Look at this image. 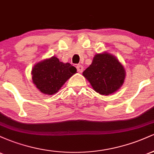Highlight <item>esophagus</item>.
I'll use <instances>...</instances> for the list:
<instances>
[{
    "label": "esophagus",
    "instance_id": "34e87169",
    "mask_svg": "<svg viewBox=\"0 0 154 154\" xmlns=\"http://www.w3.org/2000/svg\"><path fill=\"white\" fill-rule=\"evenodd\" d=\"M77 72H82L83 69H84V67H83L82 65L78 64L77 66Z\"/></svg>",
    "mask_w": 154,
    "mask_h": 154
}]
</instances>
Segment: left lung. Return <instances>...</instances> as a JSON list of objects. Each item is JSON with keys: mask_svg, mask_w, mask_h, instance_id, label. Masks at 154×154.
<instances>
[{"mask_svg": "<svg viewBox=\"0 0 154 154\" xmlns=\"http://www.w3.org/2000/svg\"><path fill=\"white\" fill-rule=\"evenodd\" d=\"M95 92L109 95L122 85L125 71L114 56L104 53L95 55L93 62L82 73Z\"/></svg>", "mask_w": 154, "mask_h": 154, "instance_id": "8db88e82", "label": "left lung"}]
</instances>
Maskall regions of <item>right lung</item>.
Returning a JSON list of instances; mask_svg holds the SVG:
<instances>
[{
    "mask_svg": "<svg viewBox=\"0 0 154 154\" xmlns=\"http://www.w3.org/2000/svg\"><path fill=\"white\" fill-rule=\"evenodd\" d=\"M77 72L69 63H63L56 57L37 63L32 71L33 83L43 93L53 95L59 91L68 79Z\"/></svg>",
    "mask_w": 154,
    "mask_h": 154,
    "instance_id": "add662e5",
    "label": "right lung"
}]
</instances>
